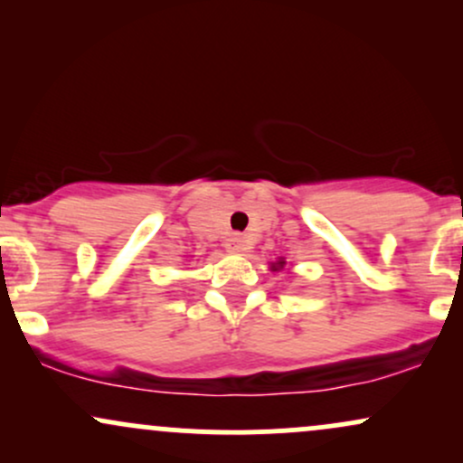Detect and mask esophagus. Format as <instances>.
Wrapping results in <instances>:
<instances>
[{
	"label": "esophagus",
	"instance_id": "1",
	"mask_svg": "<svg viewBox=\"0 0 463 463\" xmlns=\"http://www.w3.org/2000/svg\"><path fill=\"white\" fill-rule=\"evenodd\" d=\"M226 248H228V252H243V250L248 248L246 237H241V235H228V239H226Z\"/></svg>",
	"mask_w": 463,
	"mask_h": 463
}]
</instances>
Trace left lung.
Listing matches in <instances>:
<instances>
[{
    "instance_id": "1",
    "label": "left lung",
    "mask_w": 463,
    "mask_h": 463,
    "mask_svg": "<svg viewBox=\"0 0 463 463\" xmlns=\"http://www.w3.org/2000/svg\"><path fill=\"white\" fill-rule=\"evenodd\" d=\"M283 263H285V261H279V268H283ZM274 268H276V265H274Z\"/></svg>"
}]
</instances>
